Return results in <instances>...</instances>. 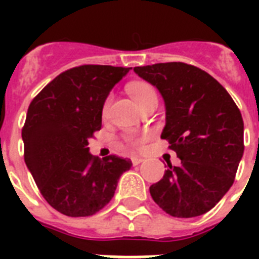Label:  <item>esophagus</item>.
<instances>
[{
	"mask_svg": "<svg viewBox=\"0 0 259 259\" xmlns=\"http://www.w3.org/2000/svg\"><path fill=\"white\" fill-rule=\"evenodd\" d=\"M144 161V158L141 157H132V162H133V165H138V164H141Z\"/></svg>",
	"mask_w": 259,
	"mask_h": 259,
	"instance_id": "34e87169",
	"label": "esophagus"
}]
</instances>
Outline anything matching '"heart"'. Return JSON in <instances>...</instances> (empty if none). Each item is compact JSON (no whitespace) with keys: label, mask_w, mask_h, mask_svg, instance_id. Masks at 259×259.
<instances>
[{"label":"heart","mask_w":259,"mask_h":259,"mask_svg":"<svg viewBox=\"0 0 259 259\" xmlns=\"http://www.w3.org/2000/svg\"><path fill=\"white\" fill-rule=\"evenodd\" d=\"M127 93L130 94V97L133 98L134 102L137 103L140 107L148 105L150 102H157V93L150 83L146 82H132L127 84ZM110 102H111V97L106 98L103 107H102V113L103 115L107 114L110 107ZM127 142L133 148H141L142 144L145 142V137L140 136V137H129Z\"/></svg>","instance_id":"heart-1"}]
</instances>
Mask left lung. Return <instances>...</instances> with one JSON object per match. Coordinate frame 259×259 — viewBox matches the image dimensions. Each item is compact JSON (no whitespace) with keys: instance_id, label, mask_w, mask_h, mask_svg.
Instances as JSON below:
<instances>
[{"instance_id":"1","label":"left lung","mask_w":259,"mask_h":259,"mask_svg":"<svg viewBox=\"0 0 259 259\" xmlns=\"http://www.w3.org/2000/svg\"><path fill=\"white\" fill-rule=\"evenodd\" d=\"M164 98L161 138L181 164L168 169L150 195L175 218L208 212L233 185L243 156V119L226 89L205 71L181 62L134 67Z\"/></svg>"}]
</instances>
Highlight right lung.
I'll return each mask as SVG.
<instances>
[{"label": "right lung", "mask_w": 259, "mask_h": 259, "mask_svg": "<svg viewBox=\"0 0 259 259\" xmlns=\"http://www.w3.org/2000/svg\"><path fill=\"white\" fill-rule=\"evenodd\" d=\"M130 68L74 67L30 102L22 127L24 160L42 197L63 215L90 217L114 196L129 158L94 157L89 140L102 127L106 98Z\"/></svg>", "instance_id": "add662e5"}]
</instances>
